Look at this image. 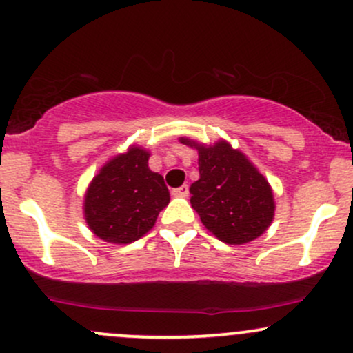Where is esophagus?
Returning a JSON list of instances; mask_svg holds the SVG:
<instances>
[{"mask_svg":"<svg viewBox=\"0 0 353 353\" xmlns=\"http://www.w3.org/2000/svg\"><path fill=\"white\" fill-rule=\"evenodd\" d=\"M173 196H178V198H187L188 196V185H181L180 188H175L172 192Z\"/></svg>","mask_w":353,"mask_h":353,"instance_id":"esophagus-1","label":"esophagus"}]
</instances>
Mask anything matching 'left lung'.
<instances>
[{"label": "left lung", "mask_w": 353, "mask_h": 353, "mask_svg": "<svg viewBox=\"0 0 353 353\" xmlns=\"http://www.w3.org/2000/svg\"><path fill=\"white\" fill-rule=\"evenodd\" d=\"M180 143L198 152L200 178L190 187V203L205 228L228 245L262 236L275 216V200L259 168L227 140L207 145L180 137Z\"/></svg>", "instance_id": "8db88e82"}]
</instances>
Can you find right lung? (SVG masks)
<instances>
[{"label":"right lung","instance_id":"1","mask_svg":"<svg viewBox=\"0 0 353 353\" xmlns=\"http://www.w3.org/2000/svg\"><path fill=\"white\" fill-rule=\"evenodd\" d=\"M148 158V150L132 145L110 158L90 181L83 213L98 239L117 245L137 241L170 203L163 176L150 170Z\"/></svg>","mask_w":353,"mask_h":353}]
</instances>
